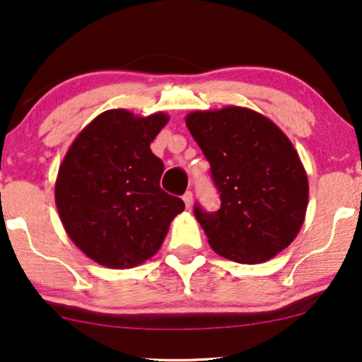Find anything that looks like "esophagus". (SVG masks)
I'll return each mask as SVG.
<instances>
[{"mask_svg":"<svg viewBox=\"0 0 362 362\" xmlns=\"http://www.w3.org/2000/svg\"><path fill=\"white\" fill-rule=\"evenodd\" d=\"M182 202H185V204H186V208H191L193 206V193H191V191H188V193H185V196H182Z\"/></svg>","mask_w":362,"mask_h":362,"instance_id":"esophagus-1","label":"esophagus"}]
</instances>
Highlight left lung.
<instances>
[{
  "mask_svg": "<svg viewBox=\"0 0 362 362\" xmlns=\"http://www.w3.org/2000/svg\"><path fill=\"white\" fill-rule=\"evenodd\" d=\"M186 126L211 166L221 206H194L208 243L228 260L255 265L296 240L309 181L296 147L276 124L247 107L194 110Z\"/></svg>",
  "mask_w": 362,
  "mask_h": 362,
  "instance_id": "left-lung-1",
  "label": "left lung"
}]
</instances>
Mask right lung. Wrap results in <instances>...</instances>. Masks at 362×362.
<instances>
[{
  "label": "right lung",
  "instance_id": "1",
  "mask_svg": "<svg viewBox=\"0 0 362 362\" xmlns=\"http://www.w3.org/2000/svg\"><path fill=\"white\" fill-rule=\"evenodd\" d=\"M169 115L105 110L80 131L55 182L62 225L86 255L109 269H132L158 253L169 225L185 209L164 193V164L151 142Z\"/></svg>",
  "mask_w": 362,
  "mask_h": 362
}]
</instances>
